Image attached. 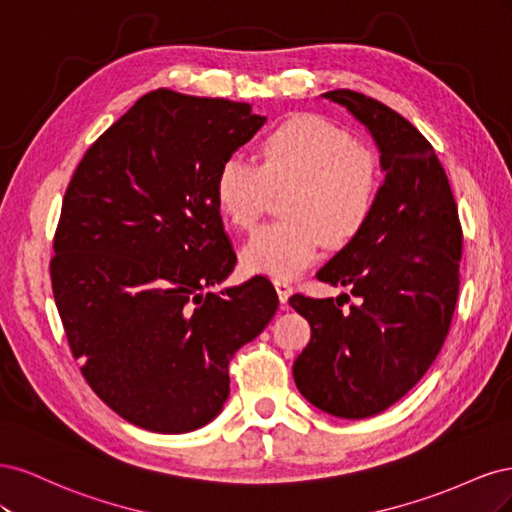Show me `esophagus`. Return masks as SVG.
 Returning a JSON list of instances; mask_svg holds the SVG:
<instances>
[{"mask_svg":"<svg viewBox=\"0 0 512 512\" xmlns=\"http://www.w3.org/2000/svg\"><path fill=\"white\" fill-rule=\"evenodd\" d=\"M273 284H275V290H277V297H280L282 305L286 307L288 297L292 294V284H290V280H288V277H275Z\"/></svg>","mask_w":512,"mask_h":512,"instance_id":"esophagus-1","label":"esophagus"}]
</instances>
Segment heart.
<instances>
[{
	"label": "heart",
	"instance_id": "1",
	"mask_svg": "<svg viewBox=\"0 0 512 512\" xmlns=\"http://www.w3.org/2000/svg\"><path fill=\"white\" fill-rule=\"evenodd\" d=\"M260 164L228 156L213 181L224 218L252 228L271 190H282L288 220L258 228L243 247L245 267L256 273L292 277L322 250L352 243L374 218L380 170L374 153L356 145L335 123L316 115H294L277 123L258 143Z\"/></svg>",
	"mask_w": 512,
	"mask_h": 512
}]
</instances>
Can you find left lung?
<instances>
[{
  "instance_id": "obj_1",
  "label": "left lung",
  "mask_w": 512,
  "mask_h": 512,
  "mask_svg": "<svg viewBox=\"0 0 512 512\" xmlns=\"http://www.w3.org/2000/svg\"><path fill=\"white\" fill-rule=\"evenodd\" d=\"M322 96L365 123L386 179L369 226L316 275L350 294L288 299L312 327L292 374L309 404L365 418L393 406L436 361L459 297L463 230L436 151L408 119L350 89Z\"/></svg>"
}]
</instances>
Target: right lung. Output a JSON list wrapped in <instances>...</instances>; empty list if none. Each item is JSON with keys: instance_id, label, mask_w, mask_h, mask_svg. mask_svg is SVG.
<instances>
[{"instance_id": "right-lung-1", "label": "right lung", "mask_w": 512, "mask_h": 512, "mask_svg": "<svg viewBox=\"0 0 512 512\" xmlns=\"http://www.w3.org/2000/svg\"><path fill=\"white\" fill-rule=\"evenodd\" d=\"M265 117L224 98L149 91L76 166L51 284L70 352L128 423L185 433L220 414L228 363L277 312L267 277L222 292L237 265L213 181Z\"/></svg>"}]
</instances>
